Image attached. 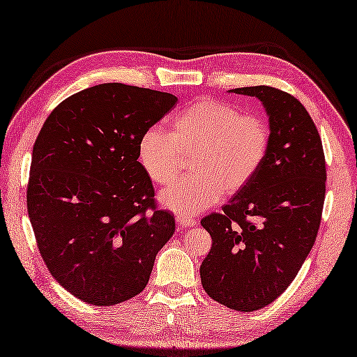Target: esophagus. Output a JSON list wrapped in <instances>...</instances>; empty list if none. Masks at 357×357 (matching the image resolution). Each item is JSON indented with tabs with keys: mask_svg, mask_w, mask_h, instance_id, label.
<instances>
[{
	"mask_svg": "<svg viewBox=\"0 0 357 357\" xmlns=\"http://www.w3.org/2000/svg\"><path fill=\"white\" fill-rule=\"evenodd\" d=\"M176 222H178V225L179 227H183V229H188V227H193V225H196V219H193V218H187V216H176Z\"/></svg>",
	"mask_w": 357,
	"mask_h": 357,
	"instance_id": "obj_1",
	"label": "esophagus"
}]
</instances>
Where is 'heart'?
I'll use <instances>...</instances> for the list:
<instances>
[{
  "instance_id": "obj_1",
  "label": "heart",
  "mask_w": 357,
  "mask_h": 357,
  "mask_svg": "<svg viewBox=\"0 0 357 357\" xmlns=\"http://www.w3.org/2000/svg\"><path fill=\"white\" fill-rule=\"evenodd\" d=\"M270 126L256 113L202 98L172 119L170 135L150 127L141 135L138 158L149 178L167 187L190 158V178L161 193L162 206L181 216L198 215L222 195H236L252 183L268 156Z\"/></svg>"
}]
</instances>
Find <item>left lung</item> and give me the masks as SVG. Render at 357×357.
<instances>
[{
	"mask_svg": "<svg viewBox=\"0 0 357 357\" xmlns=\"http://www.w3.org/2000/svg\"><path fill=\"white\" fill-rule=\"evenodd\" d=\"M256 96L270 121V150L261 170L221 213L202 218L213 244L201 265L204 290L236 312L271 304L298 275L321 225L325 156L307 109L270 86L233 89Z\"/></svg>",
	"mask_w": 357,
	"mask_h": 357,
	"instance_id": "1",
	"label": "left lung"
}]
</instances>
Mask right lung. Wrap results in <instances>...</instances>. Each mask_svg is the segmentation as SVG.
Masks as SVG:
<instances>
[{"label":"right lung","instance_id":"right-lung-1","mask_svg":"<svg viewBox=\"0 0 357 357\" xmlns=\"http://www.w3.org/2000/svg\"><path fill=\"white\" fill-rule=\"evenodd\" d=\"M176 101L121 82L93 86L58 104L35 141L27 211L36 245L56 282L87 304L139 294L173 236L138 142Z\"/></svg>","mask_w":357,"mask_h":357}]
</instances>
